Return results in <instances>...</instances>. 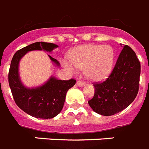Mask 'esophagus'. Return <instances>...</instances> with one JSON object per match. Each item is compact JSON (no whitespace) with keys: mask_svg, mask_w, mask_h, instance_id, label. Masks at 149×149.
Returning a JSON list of instances; mask_svg holds the SVG:
<instances>
[{"mask_svg":"<svg viewBox=\"0 0 149 149\" xmlns=\"http://www.w3.org/2000/svg\"><path fill=\"white\" fill-rule=\"evenodd\" d=\"M76 84H77V85H78V86H79V87H84V86L85 85V82H82V81H77Z\"/></svg>","mask_w":149,"mask_h":149,"instance_id":"34e87169","label":"esophagus"}]
</instances>
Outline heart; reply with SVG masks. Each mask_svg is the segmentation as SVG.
Wrapping results in <instances>:
<instances>
[{"mask_svg": "<svg viewBox=\"0 0 149 149\" xmlns=\"http://www.w3.org/2000/svg\"><path fill=\"white\" fill-rule=\"evenodd\" d=\"M116 53L109 45H82L70 53V61L63 60L66 69L76 73L79 69L85 68V76L94 82L107 78L113 70Z\"/></svg>", "mask_w": 149, "mask_h": 149, "instance_id": "heart-1", "label": "heart"}]
</instances>
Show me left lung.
I'll list each match as a JSON object with an SVG mask.
<instances>
[{"label": "left lung", "mask_w": 149, "mask_h": 149, "mask_svg": "<svg viewBox=\"0 0 149 149\" xmlns=\"http://www.w3.org/2000/svg\"><path fill=\"white\" fill-rule=\"evenodd\" d=\"M121 46L123 49L112 73L106 81L94 85V97L88 101L94 112L101 116H112L126 109L139 90L140 62L130 46Z\"/></svg>", "instance_id": "1"}]
</instances>
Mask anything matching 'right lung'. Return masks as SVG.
<instances>
[{
    "instance_id": "1",
    "label": "right lung",
    "mask_w": 149,
    "mask_h": 149,
    "mask_svg": "<svg viewBox=\"0 0 149 149\" xmlns=\"http://www.w3.org/2000/svg\"><path fill=\"white\" fill-rule=\"evenodd\" d=\"M58 47L51 42H36L22 48L15 53L9 71V85L16 105L30 116L37 118L49 119L58 116L62 110L67 91L76 84V80H60L51 76L43 84L27 87L22 82L19 75V63L27 53L31 51H43L52 53ZM53 64L60 67L56 59L48 55Z\"/></svg>"
}]
</instances>
